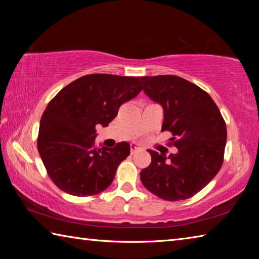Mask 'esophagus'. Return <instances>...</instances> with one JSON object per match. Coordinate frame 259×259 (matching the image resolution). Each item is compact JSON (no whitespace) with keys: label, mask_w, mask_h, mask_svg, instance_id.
I'll use <instances>...</instances> for the list:
<instances>
[{"label":"esophagus","mask_w":259,"mask_h":259,"mask_svg":"<svg viewBox=\"0 0 259 259\" xmlns=\"http://www.w3.org/2000/svg\"><path fill=\"white\" fill-rule=\"evenodd\" d=\"M140 150V146L138 145V144H131L130 145V152L131 154H134V153H136L137 151Z\"/></svg>","instance_id":"34e87169"}]
</instances>
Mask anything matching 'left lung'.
Masks as SVG:
<instances>
[{"instance_id": "1", "label": "left lung", "mask_w": 259, "mask_h": 259, "mask_svg": "<svg viewBox=\"0 0 259 259\" xmlns=\"http://www.w3.org/2000/svg\"><path fill=\"white\" fill-rule=\"evenodd\" d=\"M144 93L163 108L176 154L148 150L151 164L140 171L143 185L166 201L191 198L212 181L223 164L226 124L212 98L194 83L175 75L142 76Z\"/></svg>"}]
</instances>
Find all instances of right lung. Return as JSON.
<instances>
[{"mask_svg":"<svg viewBox=\"0 0 259 259\" xmlns=\"http://www.w3.org/2000/svg\"><path fill=\"white\" fill-rule=\"evenodd\" d=\"M140 77L90 74L61 89L40 121L37 148L48 175L61 191L96 195L111 185L130 154L126 142L97 147L98 126H107L120 106L140 91Z\"/></svg>","mask_w":259,"mask_h":259,"instance_id":"1","label":"right lung"}]
</instances>
